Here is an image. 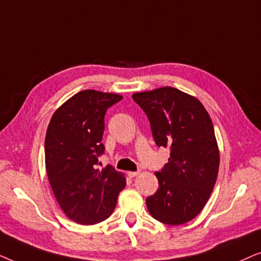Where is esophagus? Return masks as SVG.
Listing matches in <instances>:
<instances>
[{"label": "esophagus", "mask_w": 261, "mask_h": 261, "mask_svg": "<svg viewBox=\"0 0 261 261\" xmlns=\"http://www.w3.org/2000/svg\"><path fill=\"white\" fill-rule=\"evenodd\" d=\"M139 174H140V171H135V172H128V176H129L130 178L137 177V176H139Z\"/></svg>", "instance_id": "1"}]
</instances>
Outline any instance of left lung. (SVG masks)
I'll return each mask as SVG.
<instances>
[{"mask_svg": "<svg viewBox=\"0 0 261 261\" xmlns=\"http://www.w3.org/2000/svg\"><path fill=\"white\" fill-rule=\"evenodd\" d=\"M149 120L158 147H169L170 158L155 176L159 189L146 198L151 215L170 226L195 219L215 187L220 152L208 112L197 98L164 87L133 94Z\"/></svg>", "mask_w": 261, "mask_h": 261, "instance_id": "obj_1", "label": "left lung"}]
</instances>
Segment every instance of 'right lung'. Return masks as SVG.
Masks as SVG:
<instances>
[{"label": "right lung", "mask_w": 261, "mask_h": 261, "mask_svg": "<svg viewBox=\"0 0 261 261\" xmlns=\"http://www.w3.org/2000/svg\"><path fill=\"white\" fill-rule=\"evenodd\" d=\"M122 96L83 90L53 114L45 138V165L57 202L70 220L96 224L112 215L126 178L112 165L97 169L107 109ZM101 165V164H99Z\"/></svg>", "instance_id": "1"}]
</instances>
